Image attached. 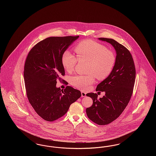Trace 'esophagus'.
Returning <instances> with one entry per match:
<instances>
[{
  "instance_id": "esophagus-1",
  "label": "esophagus",
  "mask_w": 156,
  "mask_h": 156,
  "mask_svg": "<svg viewBox=\"0 0 156 156\" xmlns=\"http://www.w3.org/2000/svg\"><path fill=\"white\" fill-rule=\"evenodd\" d=\"M86 94H87V93H86L85 92H84V91H81L82 97H86Z\"/></svg>"
}]
</instances>
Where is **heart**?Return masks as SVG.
I'll return each mask as SVG.
<instances>
[{"label":"heart","instance_id":"b5f03b06","mask_svg":"<svg viewBox=\"0 0 156 156\" xmlns=\"http://www.w3.org/2000/svg\"><path fill=\"white\" fill-rule=\"evenodd\" d=\"M77 58L68 51L62 55V64L65 70L71 73L78 60L88 61L87 75H75L71 78V83L80 89H88L95 81V75L98 80H104L111 73L116 61L113 52L103 45L92 40H84L75 47Z\"/></svg>","mask_w":156,"mask_h":156}]
</instances>
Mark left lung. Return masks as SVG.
<instances>
[{
  "mask_svg": "<svg viewBox=\"0 0 156 156\" xmlns=\"http://www.w3.org/2000/svg\"><path fill=\"white\" fill-rule=\"evenodd\" d=\"M98 40L113 47L116 61L111 73L97 85V91L105 92L104 97L98 99L97 94H87L92 99L93 104L87 108L86 113L94 123L105 125L117 119L126 108L133 93L136 69L132 56L125 47L112 38Z\"/></svg>",
  "mask_w": 156,
  "mask_h": 156,
  "instance_id": "1",
  "label": "left lung"
}]
</instances>
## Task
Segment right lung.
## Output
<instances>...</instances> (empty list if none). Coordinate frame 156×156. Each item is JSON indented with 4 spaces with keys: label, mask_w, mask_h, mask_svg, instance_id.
<instances>
[{
    "label": "right lung",
    "mask_w": 156,
    "mask_h": 156,
    "mask_svg": "<svg viewBox=\"0 0 156 156\" xmlns=\"http://www.w3.org/2000/svg\"><path fill=\"white\" fill-rule=\"evenodd\" d=\"M79 36L50 37L30 50L26 60L24 78L31 105L43 119L52 122L63 116L70 105L81 96L79 90L56 87L65 75L62 55Z\"/></svg>",
    "instance_id": "1"
}]
</instances>
